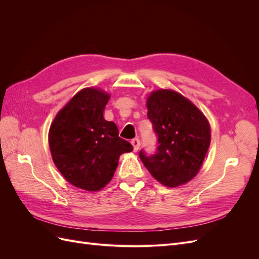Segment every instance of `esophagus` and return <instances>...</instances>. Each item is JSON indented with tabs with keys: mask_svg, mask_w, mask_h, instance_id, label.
Segmentation results:
<instances>
[{
	"mask_svg": "<svg viewBox=\"0 0 259 259\" xmlns=\"http://www.w3.org/2000/svg\"><path fill=\"white\" fill-rule=\"evenodd\" d=\"M132 146H133V149H134V151H135V152H137V151H138V149H139V146H140L139 139H138V138L133 139V140H132Z\"/></svg>",
	"mask_w": 259,
	"mask_h": 259,
	"instance_id": "esophagus-1",
	"label": "esophagus"
}]
</instances>
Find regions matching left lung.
Wrapping results in <instances>:
<instances>
[{
	"label": "left lung",
	"mask_w": 259,
	"mask_h": 259,
	"mask_svg": "<svg viewBox=\"0 0 259 259\" xmlns=\"http://www.w3.org/2000/svg\"><path fill=\"white\" fill-rule=\"evenodd\" d=\"M146 105L160 145L151 156L140 151V160L163 186L187 184L197 176L207 153L208 120L190 99L173 90L152 91Z\"/></svg>",
	"instance_id": "8db88e82"
}]
</instances>
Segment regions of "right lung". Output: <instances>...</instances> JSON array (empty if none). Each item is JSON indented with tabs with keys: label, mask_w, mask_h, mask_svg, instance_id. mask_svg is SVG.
<instances>
[{
	"label": "right lung",
	"mask_w": 259,
	"mask_h": 259,
	"mask_svg": "<svg viewBox=\"0 0 259 259\" xmlns=\"http://www.w3.org/2000/svg\"><path fill=\"white\" fill-rule=\"evenodd\" d=\"M110 94L98 88L77 92L60 109L49 131L55 165L68 183L99 191L113 177L120 155L133 146L119 137L114 122L104 117Z\"/></svg>",
	"instance_id": "right-lung-1"
}]
</instances>
